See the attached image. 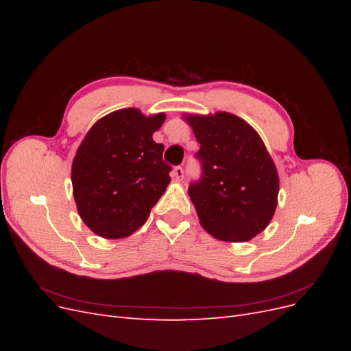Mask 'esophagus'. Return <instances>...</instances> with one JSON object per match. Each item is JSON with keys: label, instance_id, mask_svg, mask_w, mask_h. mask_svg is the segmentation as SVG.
<instances>
[{"label": "esophagus", "instance_id": "esophagus-1", "mask_svg": "<svg viewBox=\"0 0 351 351\" xmlns=\"http://www.w3.org/2000/svg\"><path fill=\"white\" fill-rule=\"evenodd\" d=\"M173 177L176 178V180H183V177H184V169H183V167H176L174 169H173Z\"/></svg>", "mask_w": 351, "mask_h": 351}]
</instances>
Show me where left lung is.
I'll use <instances>...</instances> for the list:
<instances>
[{
    "label": "left lung",
    "mask_w": 351,
    "mask_h": 351,
    "mask_svg": "<svg viewBox=\"0 0 351 351\" xmlns=\"http://www.w3.org/2000/svg\"><path fill=\"white\" fill-rule=\"evenodd\" d=\"M183 119L200 143L204 173L189 187L200 226L221 241L252 240L269 226L278 204L280 177L267 146L234 114H183Z\"/></svg>",
    "instance_id": "left-lung-1"
}]
</instances>
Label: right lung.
<instances>
[{
    "label": "right lung",
    "mask_w": 351,
    "mask_h": 351,
    "mask_svg": "<svg viewBox=\"0 0 351 351\" xmlns=\"http://www.w3.org/2000/svg\"><path fill=\"white\" fill-rule=\"evenodd\" d=\"M165 114L137 108L107 114L84 136L71 164L77 212L95 234L124 239L141 228L171 182L164 145L152 134Z\"/></svg>",
    "instance_id": "add662e5"
}]
</instances>
